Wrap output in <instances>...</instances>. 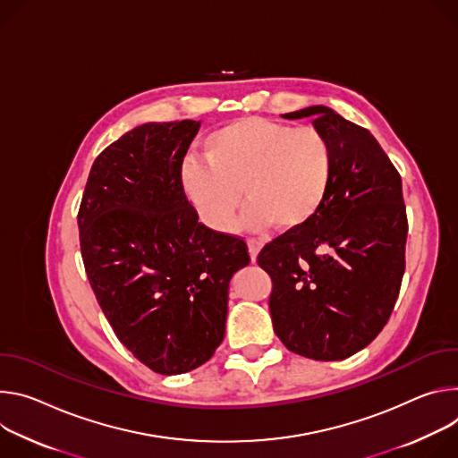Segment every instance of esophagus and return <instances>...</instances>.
Returning a JSON list of instances; mask_svg holds the SVG:
<instances>
[{
    "label": "esophagus",
    "instance_id": "obj_1",
    "mask_svg": "<svg viewBox=\"0 0 458 458\" xmlns=\"http://www.w3.org/2000/svg\"><path fill=\"white\" fill-rule=\"evenodd\" d=\"M247 249H249L250 260L257 262L259 252H260V249H262V242H260V240H255V238H249V240H247Z\"/></svg>",
    "mask_w": 458,
    "mask_h": 458
}]
</instances>
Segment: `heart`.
Segmentation results:
<instances>
[{"instance_id": "obj_1", "label": "heart", "mask_w": 458, "mask_h": 458, "mask_svg": "<svg viewBox=\"0 0 458 458\" xmlns=\"http://www.w3.org/2000/svg\"><path fill=\"white\" fill-rule=\"evenodd\" d=\"M208 160L182 165V187L192 208L215 231H227L243 194L250 225L294 229L310 222L329 192L333 148L315 127L264 118H240L206 140Z\"/></svg>"}]
</instances>
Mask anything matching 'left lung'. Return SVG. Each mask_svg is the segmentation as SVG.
I'll use <instances>...</instances> for the list:
<instances>
[{"label": "left lung", "mask_w": 458, "mask_h": 458, "mask_svg": "<svg viewBox=\"0 0 458 458\" xmlns=\"http://www.w3.org/2000/svg\"><path fill=\"white\" fill-rule=\"evenodd\" d=\"M282 118H315L333 148V180L310 222L260 250L273 329L301 357L344 360L375 340L394 308L408 236L402 180L375 136L333 109Z\"/></svg>", "instance_id": "1"}]
</instances>
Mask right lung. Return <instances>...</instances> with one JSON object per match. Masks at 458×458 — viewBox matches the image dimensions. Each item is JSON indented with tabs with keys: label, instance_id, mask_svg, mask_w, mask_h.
Wrapping results in <instances>:
<instances>
[{
	"label": "right lung",
	"instance_id": "right-lung-1",
	"mask_svg": "<svg viewBox=\"0 0 458 458\" xmlns=\"http://www.w3.org/2000/svg\"><path fill=\"white\" fill-rule=\"evenodd\" d=\"M201 122H148L94 160L78 213L81 259L120 342L160 375L206 364L225 335L243 240L198 222L182 162Z\"/></svg>",
	"mask_w": 458,
	"mask_h": 458
}]
</instances>
